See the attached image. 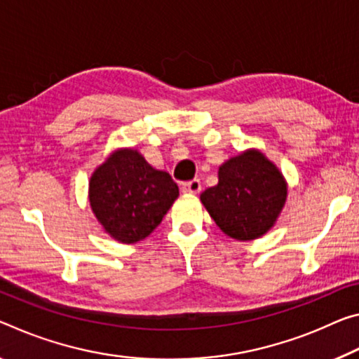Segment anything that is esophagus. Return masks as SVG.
I'll return each instance as SVG.
<instances>
[{"label": "esophagus", "mask_w": 359, "mask_h": 359, "mask_svg": "<svg viewBox=\"0 0 359 359\" xmlns=\"http://www.w3.org/2000/svg\"><path fill=\"white\" fill-rule=\"evenodd\" d=\"M200 191H201V182L198 179L182 184V193H187V195H198Z\"/></svg>", "instance_id": "1"}]
</instances>
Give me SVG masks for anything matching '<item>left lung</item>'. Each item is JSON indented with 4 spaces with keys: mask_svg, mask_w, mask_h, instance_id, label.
Instances as JSON below:
<instances>
[{
    "mask_svg": "<svg viewBox=\"0 0 359 359\" xmlns=\"http://www.w3.org/2000/svg\"><path fill=\"white\" fill-rule=\"evenodd\" d=\"M200 200L226 236L252 241L275 226L287 200V182L257 149L244 150L219 166V184Z\"/></svg>",
    "mask_w": 359,
    "mask_h": 359,
    "instance_id": "8db88e82",
    "label": "left lung"
}]
</instances>
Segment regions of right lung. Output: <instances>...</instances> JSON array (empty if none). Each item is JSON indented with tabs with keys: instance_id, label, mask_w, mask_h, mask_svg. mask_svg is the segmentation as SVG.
<instances>
[{
	"instance_id": "right-lung-1",
	"label": "right lung",
	"mask_w": 359,
	"mask_h": 359,
	"mask_svg": "<svg viewBox=\"0 0 359 359\" xmlns=\"http://www.w3.org/2000/svg\"><path fill=\"white\" fill-rule=\"evenodd\" d=\"M89 204L113 240L134 244L161 224L179 196L166 170H158L135 149H116L89 179Z\"/></svg>"
}]
</instances>
